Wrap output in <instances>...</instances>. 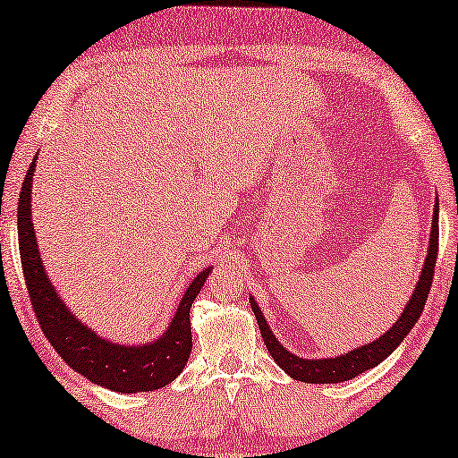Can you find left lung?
Instances as JSON below:
<instances>
[{
  "mask_svg": "<svg viewBox=\"0 0 458 458\" xmlns=\"http://www.w3.org/2000/svg\"><path fill=\"white\" fill-rule=\"evenodd\" d=\"M437 238H440V230H437V203L434 209V222H431V234H429V250L428 259H425V266L421 269V278L417 282L415 293L411 296L407 309H404L401 318L394 326L390 327L384 336L373 340L371 344L359 346V349L344 352V355L334 357V359H301L294 357L293 352L282 349V344L276 340V336L269 330L267 321L263 319V313L257 307V302L250 299V307H253V313L257 318V324H259L263 343H266L269 355L274 357L276 363H278L282 369H284L288 376H293L299 382L307 384H338L346 382V379H352L359 373H363L371 367L390 355L392 351L396 349L398 344L403 343L404 336L411 332V327L417 324L420 315L425 307V301H428L431 280H434V269H436V259H437Z\"/></svg>",
  "mask_w": 458,
  "mask_h": 458,
  "instance_id": "1",
  "label": "left lung"
}]
</instances>
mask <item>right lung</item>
<instances>
[{
    "label": "right lung",
    "instance_id": "obj_1",
    "mask_svg": "<svg viewBox=\"0 0 458 458\" xmlns=\"http://www.w3.org/2000/svg\"><path fill=\"white\" fill-rule=\"evenodd\" d=\"M37 159V157H35ZM35 159L27 170L22 192L18 199V247L24 272V284L33 302L38 326L55 352L91 382L114 392H147L164 388L180 376L192 349L191 305L208 280L211 269H203L184 293L176 315L162 338L143 346L112 344L87 330L68 311L54 286L45 276L37 238L30 222V184H33Z\"/></svg>",
    "mask_w": 458,
    "mask_h": 458
}]
</instances>
